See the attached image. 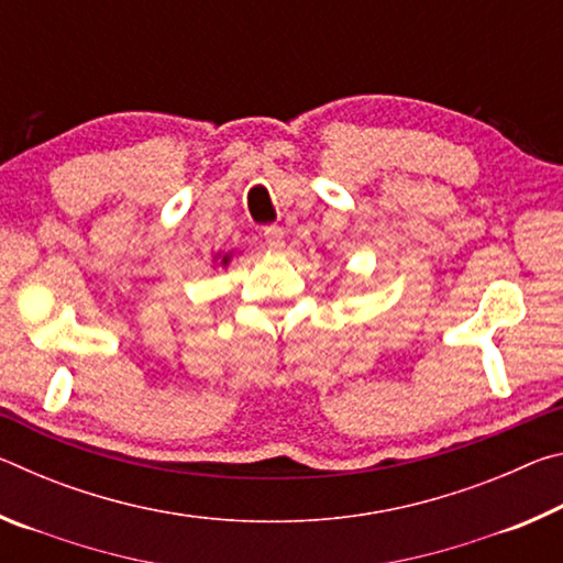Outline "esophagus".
Segmentation results:
<instances>
[{"mask_svg":"<svg viewBox=\"0 0 563 563\" xmlns=\"http://www.w3.org/2000/svg\"><path fill=\"white\" fill-rule=\"evenodd\" d=\"M263 241L278 251V247L285 245V231L280 225H265L263 228Z\"/></svg>","mask_w":563,"mask_h":563,"instance_id":"obj_1","label":"esophagus"}]
</instances>
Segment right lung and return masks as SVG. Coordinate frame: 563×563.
<instances>
[{
  "mask_svg": "<svg viewBox=\"0 0 563 563\" xmlns=\"http://www.w3.org/2000/svg\"><path fill=\"white\" fill-rule=\"evenodd\" d=\"M223 263H228V255H225V258H223Z\"/></svg>",
  "mask_w": 563,
  "mask_h": 563,
  "instance_id": "add662e5",
  "label": "right lung"
}]
</instances>
